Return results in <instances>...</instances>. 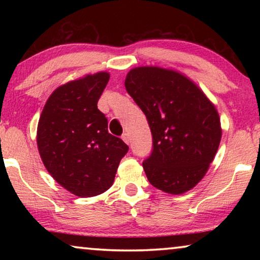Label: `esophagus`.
Segmentation results:
<instances>
[{
	"label": "esophagus",
	"instance_id": "34e87169",
	"mask_svg": "<svg viewBox=\"0 0 260 260\" xmlns=\"http://www.w3.org/2000/svg\"><path fill=\"white\" fill-rule=\"evenodd\" d=\"M122 140L125 142L126 144H129L130 143V137H129V134L127 133H124L123 135H122Z\"/></svg>",
	"mask_w": 260,
	"mask_h": 260
}]
</instances>
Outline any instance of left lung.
I'll return each instance as SVG.
<instances>
[{
    "label": "left lung",
    "mask_w": 260,
    "mask_h": 260,
    "mask_svg": "<svg viewBox=\"0 0 260 260\" xmlns=\"http://www.w3.org/2000/svg\"><path fill=\"white\" fill-rule=\"evenodd\" d=\"M125 88L147 117L152 151L143 168L152 186L182 194L207 173L221 140L219 113L190 79L155 66L133 69Z\"/></svg>",
    "instance_id": "1"
}]
</instances>
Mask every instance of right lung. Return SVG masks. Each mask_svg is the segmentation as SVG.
I'll return each instance as SVG.
<instances>
[{
  "mask_svg": "<svg viewBox=\"0 0 260 260\" xmlns=\"http://www.w3.org/2000/svg\"><path fill=\"white\" fill-rule=\"evenodd\" d=\"M108 72L87 74L53 91L38 124L41 159L53 179L80 198L95 197L112 186L129 147L108 131L97 103Z\"/></svg>",
  "mask_w": 260,
  "mask_h": 260,
  "instance_id": "right-lung-1",
  "label": "right lung"
}]
</instances>
